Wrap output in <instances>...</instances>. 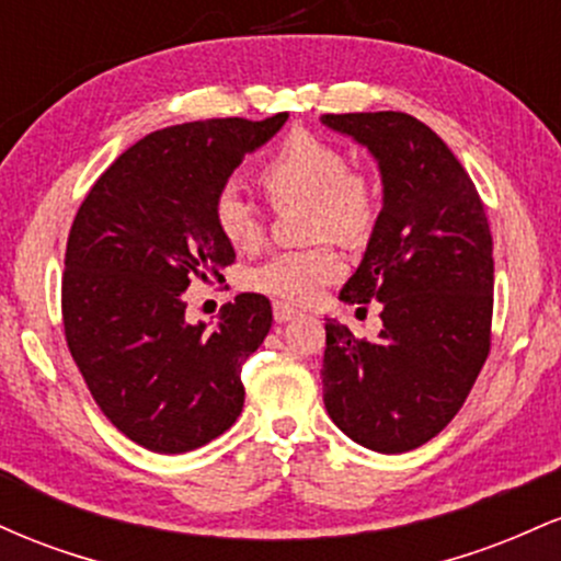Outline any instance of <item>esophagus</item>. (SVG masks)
Wrapping results in <instances>:
<instances>
[{
  "instance_id": "1",
  "label": "esophagus",
  "mask_w": 561,
  "mask_h": 561,
  "mask_svg": "<svg viewBox=\"0 0 561 561\" xmlns=\"http://www.w3.org/2000/svg\"><path fill=\"white\" fill-rule=\"evenodd\" d=\"M295 317H298V308L287 306V302H274L276 324H285V321H293Z\"/></svg>"
}]
</instances>
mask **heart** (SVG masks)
<instances>
[{
    "mask_svg": "<svg viewBox=\"0 0 561 561\" xmlns=\"http://www.w3.org/2000/svg\"><path fill=\"white\" fill-rule=\"evenodd\" d=\"M259 184L276 208L308 203V237L321 242L274 253L250 268L244 285L279 302L306 306L345 272L332 237L364 242L375 229L379 214L375 184L362 171L347 169L343 150L311 134H293L282 141L259 169ZM214 227L237 253H255L266 240L259 210L234 186H224L216 195Z\"/></svg>",
    "mask_w": 561,
    "mask_h": 561,
    "instance_id": "heart-1",
    "label": "heart"
}]
</instances>
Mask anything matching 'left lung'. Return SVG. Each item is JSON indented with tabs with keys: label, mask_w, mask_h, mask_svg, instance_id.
Wrapping results in <instances>:
<instances>
[{
	"label": "left lung",
	"mask_w": 561,
	"mask_h": 561,
	"mask_svg": "<svg viewBox=\"0 0 561 561\" xmlns=\"http://www.w3.org/2000/svg\"><path fill=\"white\" fill-rule=\"evenodd\" d=\"M327 126L369 147L385 203L345 302H382L377 340L327 321V414L379 454L420 448L459 414L488 353L493 237L465 165L405 113H327Z\"/></svg>",
	"instance_id": "left-lung-1"
}]
</instances>
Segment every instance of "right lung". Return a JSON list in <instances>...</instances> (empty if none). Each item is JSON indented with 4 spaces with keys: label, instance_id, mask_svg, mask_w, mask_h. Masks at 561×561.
I'll use <instances>...</instances> for the list:
<instances>
[{
    "label": "right lung",
    "instance_id": "obj_1",
    "mask_svg": "<svg viewBox=\"0 0 561 561\" xmlns=\"http://www.w3.org/2000/svg\"><path fill=\"white\" fill-rule=\"evenodd\" d=\"M287 121L210 118L147 134L92 184L68 234L62 327L83 382L128 440L184 454L227 433L242 364L272 330V302L242 293L216 330L184 319L190 282H221L234 248L214 199L244 152Z\"/></svg>",
    "mask_w": 561,
    "mask_h": 561
}]
</instances>
